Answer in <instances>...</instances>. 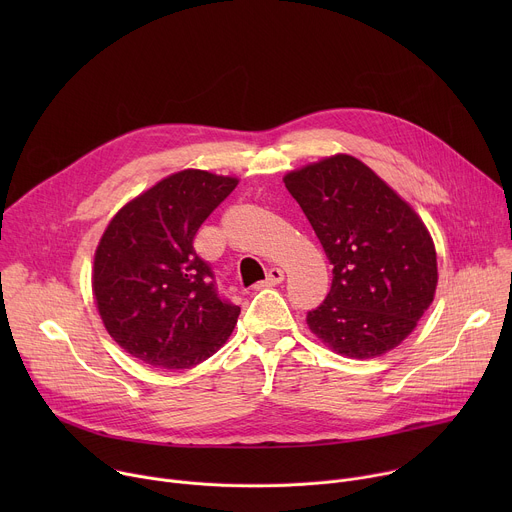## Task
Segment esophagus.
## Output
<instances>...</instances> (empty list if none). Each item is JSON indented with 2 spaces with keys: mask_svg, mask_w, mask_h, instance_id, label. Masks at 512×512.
<instances>
[{
  "mask_svg": "<svg viewBox=\"0 0 512 512\" xmlns=\"http://www.w3.org/2000/svg\"><path fill=\"white\" fill-rule=\"evenodd\" d=\"M283 281V271L279 269V267H273V269H269V273H267V279L265 281H259L255 287L259 289V287H271V285H277V283H281Z\"/></svg>",
  "mask_w": 512,
  "mask_h": 512,
  "instance_id": "obj_1",
  "label": "esophagus"
}]
</instances>
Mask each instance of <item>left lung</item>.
I'll return each instance as SVG.
<instances>
[{"label": "left lung", "mask_w": 512, "mask_h": 512, "mask_svg": "<svg viewBox=\"0 0 512 512\" xmlns=\"http://www.w3.org/2000/svg\"><path fill=\"white\" fill-rule=\"evenodd\" d=\"M283 182L332 265L326 300L308 312L310 330L350 358L395 348L429 308L437 285L435 247L421 218L352 156L310 164Z\"/></svg>", "instance_id": "left-lung-1"}]
</instances>
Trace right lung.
I'll use <instances>...</instances> for the list:
<instances>
[{
  "mask_svg": "<svg viewBox=\"0 0 512 512\" xmlns=\"http://www.w3.org/2000/svg\"><path fill=\"white\" fill-rule=\"evenodd\" d=\"M237 178L182 170L127 202L95 253L93 294L113 340L152 367L190 369L231 336L241 308L194 249Z\"/></svg>",
  "mask_w": 512,
  "mask_h": 512,
  "instance_id": "right-lung-1",
  "label": "right lung"
}]
</instances>
